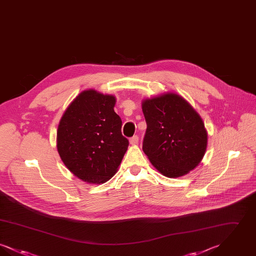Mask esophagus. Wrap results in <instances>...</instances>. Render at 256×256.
<instances>
[{
    "instance_id": "obj_1",
    "label": "esophagus",
    "mask_w": 256,
    "mask_h": 256,
    "mask_svg": "<svg viewBox=\"0 0 256 256\" xmlns=\"http://www.w3.org/2000/svg\"><path fill=\"white\" fill-rule=\"evenodd\" d=\"M138 141H139L138 135H134V136L130 138V143L132 145H136V144L138 143Z\"/></svg>"
}]
</instances>
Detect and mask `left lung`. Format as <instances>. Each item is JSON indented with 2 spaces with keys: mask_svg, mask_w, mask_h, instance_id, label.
Returning <instances> with one entry per match:
<instances>
[{
  "mask_svg": "<svg viewBox=\"0 0 256 256\" xmlns=\"http://www.w3.org/2000/svg\"><path fill=\"white\" fill-rule=\"evenodd\" d=\"M146 122L143 150L168 178H178L198 165L204 156L207 134L198 114L183 98L169 93L142 104Z\"/></svg>",
  "mask_w": 256,
  "mask_h": 256,
  "instance_id": "1",
  "label": "left lung"
}]
</instances>
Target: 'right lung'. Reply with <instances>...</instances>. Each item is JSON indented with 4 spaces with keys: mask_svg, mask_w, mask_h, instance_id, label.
<instances>
[{
    "mask_svg": "<svg viewBox=\"0 0 256 256\" xmlns=\"http://www.w3.org/2000/svg\"><path fill=\"white\" fill-rule=\"evenodd\" d=\"M115 98L86 90L76 98L61 118L58 150L65 166L88 183H104L115 174L128 140L122 120L113 110Z\"/></svg>",
    "mask_w": 256,
    "mask_h": 256,
    "instance_id": "obj_1",
    "label": "right lung"
}]
</instances>
